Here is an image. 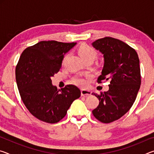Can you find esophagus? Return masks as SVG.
Here are the masks:
<instances>
[{
    "label": "esophagus",
    "instance_id": "34e87169",
    "mask_svg": "<svg viewBox=\"0 0 154 154\" xmlns=\"http://www.w3.org/2000/svg\"><path fill=\"white\" fill-rule=\"evenodd\" d=\"M91 94H92V92H90V90H85V89H82L81 90V94L83 96H90L91 95Z\"/></svg>",
    "mask_w": 154,
    "mask_h": 154
}]
</instances>
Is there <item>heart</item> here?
Here are the masks:
<instances>
[{
	"mask_svg": "<svg viewBox=\"0 0 154 154\" xmlns=\"http://www.w3.org/2000/svg\"><path fill=\"white\" fill-rule=\"evenodd\" d=\"M79 53L83 60L87 58H92L94 60L96 57V51L95 49L87 45H83L81 46L79 49ZM90 77L91 76L89 75H86L87 78H90ZM72 82L75 84L82 85V86H84L87 84L86 79L82 76L75 77L72 79Z\"/></svg>",
	"mask_w": 154,
	"mask_h": 154,
	"instance_id": "1",
	"label": "heart"
}]
</instances>
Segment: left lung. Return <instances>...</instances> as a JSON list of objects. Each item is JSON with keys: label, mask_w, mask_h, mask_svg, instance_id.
Here are the masks:
<instances>
[{"label": "left lung", "mask_w": 154, "mask_h": 154, "mask_svg": "<svg viewBox=\"0 0 154 154\" xmlns=\"http://www.w3.org/2000/svg\"><path fill=\"white\" fill-rule=\"evenodd\" d=\"M92 45L104 58L102 73L97 82L110 81L107 92L92 93L99 99L92 113L103 123H110L126 114L137 98L140 86L139 56L128 44L112 37L100 38Z\"/></svg>", "instance_id": "8db88e82"}]
</instances>
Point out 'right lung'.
Instances as JSON below:
<instances>
[{
    "mask_svg": "<svg viewBox=\"0 0 154 154\" xmlns=\"http://www.w3.org/2000/svg\"><path fill=\"white\" fill-rule=\"evenodd\" d=\"M76 44L43 41L21 54L15 69L18 90L26 107L41 121L58 122L72 103L80 97L77 86L68 85L58 90L51 79L60 69L64 56Z\"/></svg>",
    "mask_w": 154,
    "mask_h": 154,
    "instance_id": "right-lung-1",
    "label": "right lung"
}]
</instances>
